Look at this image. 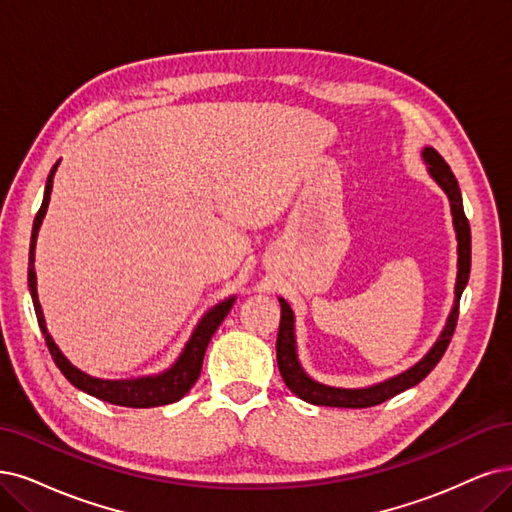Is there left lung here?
<instances>
[{
	"label": "left lung",
	"instance_id": "8db88e82",
	"mask_svg": "<svg viewBox=\"0 0 512 512\" xmlns=\"http://www.w3.org/2000/svg\"><path fill=\"white\" fill-rule=\"evenodd\" d=\"M422 158L426 162V170L432 177V181L447 194V200L451 206V217H453V230H456V240H458V276H456V289H453V295L456 297H453V306L447 316V323L437 342H434V346L424 354V358H420V361L413 367H409L407 371L388 377V380L380 384L365 386V388H337V386L316 382L314 377H310L306 369L301 367L299 356H297V342H295V314L287 301L278 297L280 329L276 339V361H278L282 380H285L289 390L297 394L301 401H306L310 405L346 407V409H365V407L380 405L399 392H405L407 388L420 384L424 377L437 367V363L441 361V356L445 354L451 342V335L456 331V323H458L460 297H462V291L466 289L468 274H470V225L464 215L460 185L456 177H453L447 162L439 156V151L432 147L422 149Z\"/></svg>",
	"mask_w": 512,
	"mask_h": 512
}]
</instances>
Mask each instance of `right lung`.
Here are the masks:
<instances>
[{"mask_svg": "<svg viewBox=\"0 0 512 512\" xmlns=\"http://www.w3.org/2000/svg\"><path fill=\"white\" fill-rule=\"evenodd\" d=\"M59 164L61 162H56L50 170V175H48L46 189H44V200H42L40 211H37L35 221H33L31 246H29V291H31L37 323H40V329L46 337V344H48V350L54 358L56 367L61 369V373L67 377V380L75 388L94 396V399H101V401L111 403V405L147 409V407H160V405H170V403L181 401L183 396L189 392V388H192L200 377L206 346H208V342H211V337L217 331V327L223 323V318L230 314L236 297L234 295L227 297V299L219 301V304L213 306L208 312H204V316L198 320V325L194 327L192 335H189L185 348L177 356V361L162 373L135 377V380H101V377H92V375L84 373L82 369L71 365L69 358L61 352L59 346L54 344L52 335L46 329V318H44V312H42V306H40V297H37V276H35V266H33L37 234H40L42 221H44L46 211H48V202H50V194H52V181H54V173H56V168H59Z\"/></svg>", "mask_w": 512, "mask_h": 512, "instance_id": "1", "label": "right lung"}]
</instances>
